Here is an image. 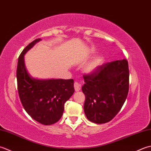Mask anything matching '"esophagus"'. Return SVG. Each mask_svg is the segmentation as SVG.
Here are the masks:
<instances>
[{"mask_svg": "<svg viewBox=\"0 0 151 151\" xmlns=\"http://www.w3.org/2000/svg\"><path fill=\"white\" fill-rule=\"evenodd\" d=\"M74 88H75V91L76 92L80 91V89H81V85L78 83V82H75L74 83Z\"/></svg>", "mask_w": 151, "mask_h": 151, "instance_id": "esophagus-1", "label": "esophagus"}]
</instances>
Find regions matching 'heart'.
I'll use <instances>...</instances> for the list:
<instances>
[{"instance_id": "obj_1", "label": "heart", "mask_w": 151, "mask_h": 151, "mask_svg": "<svg viewBox=\"0 0 151 151\" xmlns=\"http://www.w3.org/2000/svg\"><path fill=\"white\" fill-rule=\"evenodd\" d=\"M104 58L102 57H98L95 58L91 62L89 63L85 67V72L88 73L94 72L104 63Z\"/></svg>"}]
</instances>
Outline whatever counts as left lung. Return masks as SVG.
I'll list each match as a JSON object with an SVG mask.
<instances>
[{
	"label": "left lung",
	"mask_w": 151,
	"mask_h": 151,
	"mask_svg": "<svg viewBox=\"0 0 151 151\" xmlns=\"http://www.w3.org/2000/svg\"><path fill=\"white\" fill-rule=\"evenodd\" d=\"M129 75L128 61L124 58L104 64L83 76L84 111L89 121L103 124L115 117L127 98Z\"/></svg>",
	"instance_id": "obj_1"
}]
</instances>
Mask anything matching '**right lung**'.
<instances>
[{
    "instance_id": "obj_1",
    "label": "right lung",
    "mask_w": 151,
    "mask_h": 151,
    "mask_svg": "<svg viewBox=\"0 0 151 151\" xmlns=\"http://www.w3.org/2000/svg\"><path fill=\"white\" fill-rule=\"evenodd\" d=\"M40 38L27 46L18 58L17 82L21 102L27 113L40 124L50 125L60 120L64 105L74 93L73 80H41L32 78L24 63V55Z\"/></svg>"
}]
</instances>
